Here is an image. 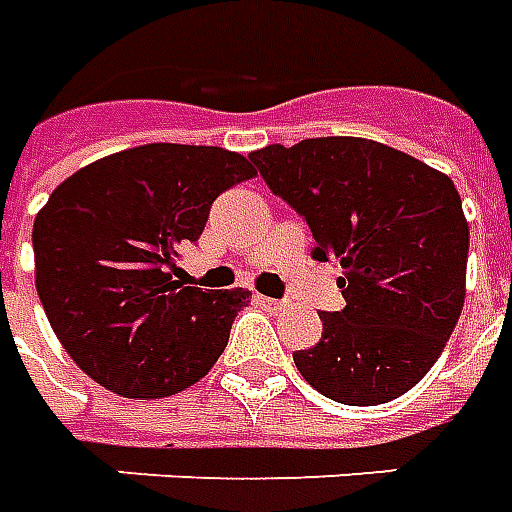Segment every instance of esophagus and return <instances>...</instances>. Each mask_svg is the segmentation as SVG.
Listing matches in <instances>:
<instances>
[{
  "label": "esophagus",
  "instance_id": "obj_1",
  "mask_svg": "<svg viewBox=\"0 0 512 512\" xmlns=\"http://www.w3.org/2000/svg\"><path fill=\"white\" fill-rule=\"evenodd\" d=\"M255 301L260 306H266V309H271V312H282L285 309V301H279V298H268V295H255Z\"/></svg>",
  "mask_w": 512,
  "mask_h": 512
}]
</instances>
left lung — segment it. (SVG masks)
I'll return each mask as SVG.
<instances>
[{
  "instance_id": "obj_1",
  "label": "left lung",
  "mask_w": 512,
  "mask_h": 512,
  "mask_svg": "<svg viewBox=\"0 0 512 512\" xmlns=\"http://www.w3.org/2000/svg\"><path fill=\"white\" fill-rule=\"evenodd\" d=\"M268 189L298 211L312 257L342 266V312L293 352L304 380L333 401L399 399L429 372L456 328L469 227L453 181L366 138H309L252 151Z\"/></svg>"
}]
</instances>
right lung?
Instances as JSON below:
<instances>
[{"instance_id": "add662e5", "label": "right lung", "mask_w": 512, "mask_h": 512, "mask_svg": "<svg viewBox=\"0 0 512 512\" xmlns=\"http://www.w3.org/2000/svg\"><path fill=\"white\" fill-rule=\"evenodd\" d=\"M255 176L219 146L149 143L62 181L32 227L37 295L83 372L127 399H162L206 377L249 290L176 282L211 203Z\"/></svg>"}]
</instances>
